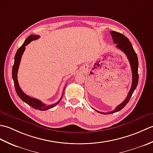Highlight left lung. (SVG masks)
Returning <instances> with one entry per match:
<instances>
[{
	"label": "left lung",
	"instance_id": "left-lung-1",
	"mask_svg": "<svg viewBox=\"0 0 153 153\" xmlns=\"http://www.w3.org/2000/svg\"><path fill=\"white\" fill-rule=\"evenodd\" d=\"M110 34L112 35V39L114 43L116 44V47L119 48V49L122 50L123 53L126 54V55L128 57V59L130 64L131 71H132V84L131 87L128 93V95L127 96L126 99L123 101L116 108L114 109V110L111 111L110 112H100L99 111H97L99 113L102 114H112L116 112H118L120 110H121L123 108H124V106L128 104L129 102V99H130L132 94L134 93L135 89L137 86L138 84V80H139V74H138V58L137 56V54L135 53V52L133 48L132 45L130 43V41L127 38L125 35L123 34L118 33L114 31H110Z\"/></svg>",
	"mask_w": 153,
	"mask_h": 153
}]
</instances>
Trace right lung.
Here are the masks:
<instances>
[{
  "instance_id": "right-lung-1",
  "label": "right lung",
  "mask_w": 153,
  "mask_h": 153,
  "mask_svg": "<svg viewBox=\"0 0 153 153\" xmlns=\"http://www.w3.org/2000/svg\"><path fill=\"white\" fill-rule=\"evenodd\" d=\"M39 38V36L37 35H30V36H29L26 39H25L24 44H23L22 46L18 48V50L17 51V52H16V53L15 54L14 63V66H13V67H12V79H13V80H14L16 93H17L18 97L23 100V101L25 102V103H27L28 105H30V106L32 107V108H33L36 110H47L48 109L53 108V107H54L55 106H56L60 102L61 99H62L64 94L62 95L60 99H59V100H58V102H55L54 104H52V105H45V104L42 102L41 101H40L39 100L36 99L35 98H32V97L27 95L26 94H25L24 92H23L20 87H19L18 82V77H17L18 70L19 68V63H20L22 54H23V53H24V52L25 51V47L27 46V45L29 43H30L31 41L36 40Z\"/></svg>"
}]
</instances>
